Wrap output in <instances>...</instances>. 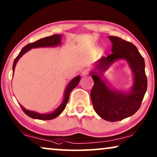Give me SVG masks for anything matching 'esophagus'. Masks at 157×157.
<instances>
[{"label": "esophagus", "mask_w": 157, "mask_h": 157, "mask_svg": "<svg viewBox=\"0 0 157 157\" xmlns=\"http://www.w3.org/2000/svg\"><path fill=\"white\" fill-rule=\"evenodd\" d=\"M89 72H90L89 70H88V69H85V70H83L82 71L81 74H82V76H85V75H87L89 74Z\"/></svg>", "instance_id": "esophagus-1"}]
</instances>
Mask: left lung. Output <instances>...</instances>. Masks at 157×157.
Returning <instances> with one entry per match:
<instances>
[{
	"label": "left lung",
	"mask_w": 157,
	"mask_h": 157,
	"mask_svg": "<svg viewBox=\"0 0 157 157\" xmlns=\"http://www.w3.org/2000/svg\"><path fill=\"white\" fill-rule=\"evenodd\" d=\"M112 43V53L98 61L97 69L103 71L117 59H125L134 73V85L129 94L111 90L101 78L99 73L92 72L94 80L90 97L94 111L104 120L117 122L136 113L147 89L145 63L137 48L130 42L120 37L109 36Z\"/></svg>",
	"instance_id": "obj_1"
}]
</instances>
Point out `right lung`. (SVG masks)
Here are the masks:
<instances>
[{"instance_id":"1","label":"right lung","mask_w":157,"mask_h":157,"mask_svg":"<svg viewBox=\"0 0 157 157\" xmlns=\"http://www.w3.org/2000/svg\"><path fill=\"white\" fill-rule=\"evenodd\" d=\"M61 35H52L51 36L44 37V38H41L38 40L34 42V43H31L30 44H28L27 45H25L24 47L20 53L18 54L16 57H15L14 63L13 65V75L14 73V70L15 65H16L17 62L18 61L23 55H24L25 52H27L28 50H30L31 48H41V47H52V46H56L60 44V40H61ZM80 80V76H77L75 78H73L70 81L69 85H67V88H66L65 92V97H64V100L63 103L61 104L60 106L56 109L52 113L50 114H40L37 113L35 112L30 111V110H27L24 108L23 106L21 105V107L24 112V113L27 114L30 117L37 119V120H50L52 119L57 117V116L59 115L62 112H63V110L65 109V108L67 105V103L69 100L70 94L72 90L75 87H77V85H78L79 82Z\"/></svg>"}]
</instances>
